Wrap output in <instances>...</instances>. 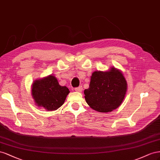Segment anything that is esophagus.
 I'll list each match as a JSON object with an SVG mask.
<instances>
[{
	"mask_svg": "<svg viewBox=\"0 0 160 160\" xmlns=\"http://www.w3.org/2000/svg\"><path fill=\"white\" fill-rule=\"evenodd\" d=\"M74 90L76 91V92H82V86H79V87H77V88H75Z\"/></svg>",
	"mask_w": 160,
	"mask_h": 160,
	"instance_id": "esophagus-1",
	"label": "esophagus"
}]
</instances>
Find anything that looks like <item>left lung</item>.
Wrapping results in <instances>:
<instances>
[{
    "instance_id": "8db88e82",
    "label": "left lung",
    "mask_w": 160,
    "mask_h": 160,
    "mask_svg": "<svg viewBox=\"0 0 160 160\" xmlns=\"http://www.w3.org/2000/svg\"><path fill=\"white\" fill-rule=\"evenodd\" d=\"M127 90V82L122 72L111 67L108 71L92 72L89 88L84 93L90 108L100 112H108L121 105Z\"/></svg>"
}]
</instances>
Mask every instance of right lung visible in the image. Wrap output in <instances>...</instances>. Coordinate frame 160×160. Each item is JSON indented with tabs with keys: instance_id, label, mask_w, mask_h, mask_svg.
Listing matches in <instances>:
<instances>
[{
	"instance_id": "right-lung-1",
	"label": "right lung",
	"mask_w": 160,
	"mask_h": 160,
	"mask_svg": "<svg viewBox=\"0 0 160 160\" xmlns=\"http://www.w3.org/2000/svg\"><path fill=\"white\" fill-rule=\"evenodd\" d=\"M69 93V89L59 84L56 78L52 74L35 80L31 86V95L35 104L48 111L60 108Z\"/></svg>"
}]
</instances>
